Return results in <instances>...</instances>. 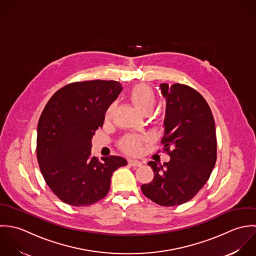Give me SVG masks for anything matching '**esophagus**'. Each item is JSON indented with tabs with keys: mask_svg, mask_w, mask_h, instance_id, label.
<instances>
[{
	"mask_svg": "<svg viewBox=\"0 0 256 256\" xmlns=\"http://www.w3.org/2000/svg\"><path fill=\"white\" fill-rule=\"evenodd\" d=\"M128 164L132 167H140L142 165V163L140 161H138V160H132V159H130L128 160Z\"/></svg>",
	"mask_w": 256,
	"mask_h": 256,
	"instance_id": "esophagus-1",
	"label": "esophagus"
}]
</instances>
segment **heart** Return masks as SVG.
<instances>
[{"label": "heart", "mask_w": 256, "mask_h": 256, "mask_svg": "<svg viewBox=\"0 0 256 256\" xmlns=\"http://www.w3.org/2000/svg\"><path fill=\"white\" fill-rule=\"evenodd\" d=\"M130 100L144 114H148L152 110L154 104L156 102V95L154 89L146 84L136 85L130 94ZM114 110V102H112L104 112V118H110ZM144 138L140 136H126L120 142V148L126 154L138 155L142 152V146Z\"/></svg>", "instance_id": "obj_1"}]
</instances>
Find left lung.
<instances>
[{
	"label": "left lung",
	"instance_id": "1",
	"mask_svg": "<svg viewBox=\"0 0 256 256\" xmlns=\"http://www.w3.org/2000/svg\"><path fill=\"white\" fill-rule=\"evenodd\" d=\"M160 88L166 98L161 144L170 161L148 162L154 180L142 185V191L156 204L173 206L190 201L208 180L216 160V136L210 108L198 91L179 83Z\"/></svg>",
	"mask_w": 256,
	"mask_h": 256
}]
</instances>
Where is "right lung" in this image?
<instances>
[{"label":"right lung","mask_w":256,"mask_h":256,"mask_svg":"<svg viewBox=\"0 0 256 256\" xmlns=\"http://www.w3.org/2000/svg\"><path fill=\"white\" fill-rule=\"evenodd\" d=\"M122 89L112 80L74 82L46 104L38 124L36 157L46 184L62 202L84 206L100 201L110 190L112 172L128 164L120 156L101 161L91 156L92 136Z\"/></svg>","instance_id":"right-lung-1"}]
</instances>
